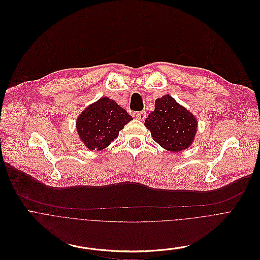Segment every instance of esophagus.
I'll use <instances>...</instances> for the list:
<instances>
[{"label": "esophagus", "mask_w": 260, "mask_h": 260, "mask_svg": "<svg viewBox=\"0 0 260 260\" xmlns=\"http://www.w3.org/2000/svg\"><path fill=\"white\" fill-rule=\"evenodd\" d=\"M135 117H136L138 120L143 121V120L146 118V113H145V112H138V113L135 114Z\"/></svg>", "instance_id": "1"}]
</instances>
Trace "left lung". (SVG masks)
<instances>
[{"mask_svg":"<svg viewBox=\"0 0 260 260\" xmlns=\"http://www.w3.org/2000/svg\"><path fill=\"white\" fill-rule=\"evenodd\" d=\"M153 140L169 151H181L192 144L197 133L196 117L170 95L154 101V111L144 121Z\"/></svg>","mask_w":260,"mask_h":260,"instance_id":"1","label":"left lung"}]
</instances>
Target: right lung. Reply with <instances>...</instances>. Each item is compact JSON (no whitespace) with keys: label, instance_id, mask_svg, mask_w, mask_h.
I'll use <instances>...</instances> for the list:
<instances>
[{"label":"right lung","instance_id":"1","mask_svg":"<svg viewBox=\"0 0 260 260\" xmlns=\"http://www.w3.org/2000/svg\"><path fill=\"white\" fill-rule=\"evenodd\" d=\"M132 119L123 108L109 97H101L87 107L76 122L79 137L91 150H101L116 139Z\"/></svg>","mask_w":260,"mask_h":260}]
</instances>
